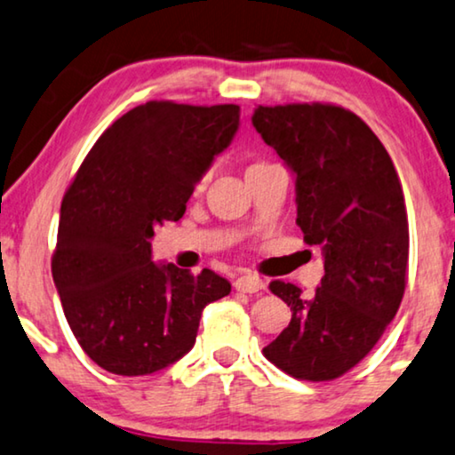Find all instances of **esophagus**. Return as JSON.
<instances>
[{
	"label": "esophagus",
	"instance_id": "esophagus-1",
	"mask_svg": "<svg viewBox=\"0 0 455 455\" xmlns=\"http://www.w3.org/2000/svg\"><path fill=\"white\" fill-rule=\"evenodd\" d=\"M235 289L241 291V293H258V291L264 289V281L258 275H241L237 281H235Z\"/></svg>",
	"mask_w": 455,
	"mask_h": 455
}]
</instances>
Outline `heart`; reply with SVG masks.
<instances>
[{"mask_svg":"<svg viewBox=\"0 0 455 455\" xmlns=\"http://www.w3.org/2000/svg\"><path fill=\"white\" fill-rule=\"evenodd\" d=\"M205 179H208V174H205V177L202 179V183H205Z\"/></svg>","mask_w":455,"mask_h":455,"instance_id":"obj_1","label":"heart"}]
</instances>
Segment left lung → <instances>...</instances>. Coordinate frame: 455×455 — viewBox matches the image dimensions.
<instances>
[{"instance_id": "left-lung-1", "label": "left lung", "mask_w": 455, "mask_h": 455, "mask_svg": "<svg viewBox=\"0 0 455 455\" xmlns=\"http://www.w3.org/2000/svg\"><path fill=\"white\" fill-rule=\"evenodd\" d=\"M251 123L295 174L298 224L324 258L310 298L293 283H270L293 314L264 355L295 379H339L402 304L410 251L402 183L371 126L341 106H258Z\"/></svg>"}]
</instances>
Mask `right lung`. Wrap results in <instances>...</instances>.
<instances>
[{"label": "right lung", "instance_id": "add662e5", "mask_svg": "<svg viewBox=\"0 0 455 455\" xmlns=\"http://www.w3.org/2000/svg\"><path fill=\"white\" fill-rule=\"evenodd\" d=\"M239 106L148 101L120 116L62 199L52 275L84 354L112 374L162 371L193 347L204 307L231 293L208 268L156 264L157 224L183 218L214 156L233 141Z\"/></svg>", "mask_w": 455, "mask_h": 455}]
</instances>
